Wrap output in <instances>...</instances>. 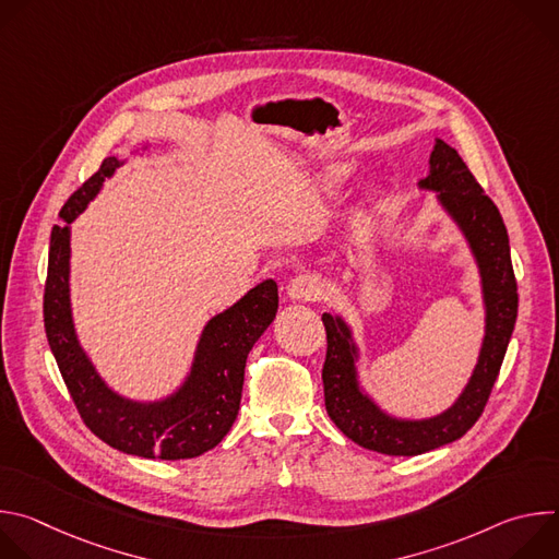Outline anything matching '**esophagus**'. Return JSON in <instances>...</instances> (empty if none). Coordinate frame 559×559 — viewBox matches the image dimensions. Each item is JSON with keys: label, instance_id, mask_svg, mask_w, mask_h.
Returning <instances> with one entry per match:
<instances>
[{"label": "esophagus", "instance_id": "34e87169", "mask_svg": "<svg viewBox=\"0 0 559 559\" xmlns=\"http://www.w3.org/2000/svg\"><path fill=\"white\" fill-rule=\"evenodd\" d=\"M323 289H325V285H323L321 278L311 276V274H300V276L289 281L287 296H289V300L309 302V300H321L323 294H325Z\"/></svg>", "mask_w": 559, "mask_h": 559}]
</instances>
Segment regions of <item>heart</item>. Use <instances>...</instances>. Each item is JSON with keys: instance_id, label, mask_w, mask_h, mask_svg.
Masks as SVG:
<instances>
[{"instance_id": "1", "label": "heart", "mask_w": 559, "mask_h": 559, "mask_svg": "<svg viewBox=\"0 0 559 559\" xmlns=\"http://www.w3.org/2000/svg\"><path fill=\"white\" fill-rule=\"evenodd\" d=\"M349 173H352L349 166H334V168H330V170L325 173L323 183H325V186H336V183L345 181V179L349 177Z\"/></svg>"}]
</instances>
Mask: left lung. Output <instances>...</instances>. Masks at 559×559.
<instances>
[{
	"mask_svg": "<svg viewBox=\"0 0 559 559\" xmlns=\"http://www.w3.org/2000/svg\"><path fill=\"white\" fill-rule=\"evenodd\" d=\"M418 188L436 192L440 207L466 238L480 272L485 338L477 365L457 401L433 418L407 420L389 416L362 391L356 365L360 352L352 328L343 316L323 313L328 332V356L323 365L328 414L349 440L384 455L427 453L462 438L477 423L500 373L518 318V283L504 221L455 147L436 139L429 173L420 179Z\"/></svg>",
	"mask_w": 559,
	"mask_h": 559,
	"instance_id": "8db88e82",
	"label": "left lung"
}]
</instances>
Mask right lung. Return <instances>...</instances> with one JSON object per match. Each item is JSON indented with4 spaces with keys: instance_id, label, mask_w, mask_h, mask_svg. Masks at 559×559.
<instances>
[{
    "instance_id": "add662e5",
    "label": "right lung",
    "mask_w": 559,
    "mask_h": 559,
    "mask_svg": "<svg viewBox=\"0 0 559 559\" xmlns=\"http://www.w3.org/2000/svg\"><path fill=\"white\" fill-rule=\"evenodd\" d=\"M117 156L61 207L52 227L48 278L44 292V328L61 378L86 427L112 449L139 457L186 460L214 449L238 416L246 360L272 325L278 287L272 278L252 287L241 300L210 318L199 338L190 373L162 401H130L112 391L79 345L70 307V223L99 194L121 166Z\"/></svg>"
}]
</instances>
